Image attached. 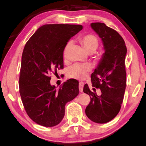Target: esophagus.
Segmentation results:
<instances>
[{"instance_id":"1","label":"esophagus","mask_w":146,"mask_h":146,"mask_svg":"<svg viewBox=\"0 0 146 146\" xmlns=\"http://www.w3.org/2000/svg\"><path fill=\"white\" fill-rule=\"evenodd\" d=\"M83 87H84V83L83 82H80L79 84V91L81 92V93L83 92Z\"/></svg>"}]
</instances>
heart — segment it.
<instances>
[{
    "instance_id": "1",
    "label": "heart",
    "mask_w": 146,
    "mask_h": 146,
    "mask_svg": "<svg viewBox=\"0 0 146 146\" xmlns=\"http://www.w3.org/2000/svg\"><path fill=\"white\" fill-rule=\"evenodd\" d=\"M79 41L83 46L85 52L92 54L96 52L98 46V40L96 36L93 34H86L79 37ZM70 42H68L63 49V58L65 59L67 57V52L70 47ZM91 71V67L87 65L75 64L71 66L67 71V76L69 78L77 79H84L87 77Z\"/></svg>"
}]
</instances>
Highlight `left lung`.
<instances>
[{
  "label": "left lung",
  "mask_w": 146,
  "mask_h": 146,
  "mask_svg": "<svg viewBox=\"0 0 146 146\" xmlns=\"http://www.w3.org/2000/svg\"><path fill=\"white\" fill-rule=\"evenodd\" d=\"M91 26L101 38L104 53L91 74L92 86L100 89L101 94L91 91L87 84L84 86L83 92L91 97L85 114L93 122L104 124L115 118L122 103L126 85L127 49L124 40L116 30L100 22L92 23Z\"/></svg>",
  "instance_id": "8db88e82"
}]
</instances>
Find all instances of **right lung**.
<instances>
[{
    "mask_svg": "<svg viewBox=\"0 0 146 146\" xmlns=\"http://www.w3.org/2000/svg\"><path fill=\"white\" fill-rule=\"evenodd\" d=\"M83 29L75 24H45L24 47L19 78L20 94L26 113L45 127L55 126L65 115V106L79 93V82L71 79L59 89L50 84V74L63 67V49Z\"/></svg>",
    "mask_w": 146,
    "mask_h": 146,
    "instance_id": "right-lung-1",
    "label": "right lung"
}]
</instances>
